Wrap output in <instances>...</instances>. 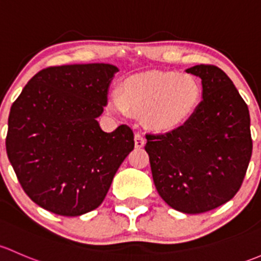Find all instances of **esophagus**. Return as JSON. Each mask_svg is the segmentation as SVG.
<instances>
[{
  "label": "esophagus",
  "mask_w": 261,
  "mask_h": 261,
  "mask_svg": "<svg viewBox=\"0 0 261 261\" xmlns=\"http://www.w3.org/2000/svg\"><path fill=\"white\" fill-rule=\"evenodd\" d=\"M134 144H136V148H142L146 144V139H144L142 134L136 133V136H134Z\"/></svg>",
  "instance_id": "esophagus-1"
}]
</instances>
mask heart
I'll use <instances>...</instances> for the list:
<instances>
[{
	"label": "heart",
	"instance_id": "heart-1",
	"mask_svg": "<svg viewBox=\"0 0 261 261\" xmlns=\"http://www.w3.org/2000/svg\"><path fill=\"white\" fill-rule=\"evenodd\" d=\"M201 95L202 87L193 75L150 71L128 77L123 84V94L112 91L107 107L117 115H127L129 111L144 114L150 128L170 130L190 119Z\"/></svg>",
	"mask_w": 261,
	"mask_h": 261
}]
</instances>
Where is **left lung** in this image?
I'll list each match as a JSON object with an SVG mask.
<instances>
[{"instance_id":"1","label":"left lung","mask_w":261,"mask_h":261,"mask_svg":"<svg viewBox=\"0 0 261 261\" xmlns=\"http://www.w3.org/2000/svg\"><path fill=\"white\" fill-rule=\"evenodd\" d=\"M186 71L201 77L202 100L181 127L146 134L144 148L165 202L202 214L230 201L243 185L252 152L250 114L221 69L201 64Z\"/></svg>"}]
</instances>
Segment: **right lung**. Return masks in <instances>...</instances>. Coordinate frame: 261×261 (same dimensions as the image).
I'll list each match as a JSON object with an SVG mask.
<instances>
[{
  "mask_svg": "<svg viewBox=\"0 0 261 261\" xmlns=\"http://www.w3.org/2000/svg\"><path fill=\"white\" fill-rule=\"evenodd\" d=\"M117 71L99 63L50 66L13 101L7 155L26 195L45 210L80 216L98 207L133 150L128 125L106 133L96 120Z\"/></svg>",
  "mask_w": 261,
  "mask_h": 261,
  "instance_id": "1",
  "label": "right lung"
}]
</instances>
